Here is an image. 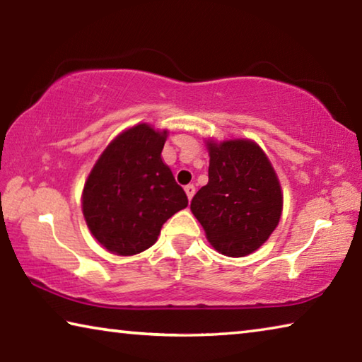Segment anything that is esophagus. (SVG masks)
<instances>
[{
	"instance_id": "1",
	"label": "esophagus",
	"mask_w": 362,
	"mask_h": 362,
	"mask_svg": "<svg viewBox=\"0 0 362 362\" xmlns=\"http://www.w3.org/2000/svg\"><path fill=\"white\" fill-rule=\"evenodd\" d=\"M194 192H196V188H194L193 183H189V185H187V187H185V193H187V196H188V199H192V198H193V196H194Z\"/></svg>"
}]
</instances>
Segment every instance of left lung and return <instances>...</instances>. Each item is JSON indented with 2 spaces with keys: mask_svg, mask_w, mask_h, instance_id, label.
Listing matches in <instances>:
<instances>
[{
  "mask_svg": "<svg viewBox=\"0 0 362 362\" xmlns=\"http://www.w3.org/2000/svg\"><path fill=\"white\" fill-rule=\"evenodd\" d=\"M207 148L209 182L193 196L189 209L220 254H252L279 223L283 193L276 173L252 140H211Z\"/></svg>",
  "mask_w": 362,
  "mask_h": 362,
  "instance_id": "8db88e82",
  "label": "left lung"
}]
</instances>
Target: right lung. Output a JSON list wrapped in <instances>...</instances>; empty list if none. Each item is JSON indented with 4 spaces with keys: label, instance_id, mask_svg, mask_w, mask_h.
<instances>
[{
    "label": "right lung",
    "instance_id": "obj_1",
    "mask_svg": "<svg viewBox=\"0 0 362 362\" xmlns=\"http://www.w3.org/2000/svg\"><path fill=\"white\" fill-rule=\"evenodd\" d=\"M168 131L137 124L110 144L86 180L83 214L90 233L116 255H134L156 243L163 223L188 198L161 151Z\"/></svg>",
    "mask_w": 362,
    "mask_h": 362
}]
</instances>
